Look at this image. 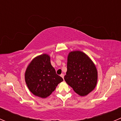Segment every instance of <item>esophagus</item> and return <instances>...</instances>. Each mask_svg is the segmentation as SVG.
<instances>
[{"label":"esophagus","mask_w":121,"mask_h":121,"mask_svg":"<svg viewBox=\"0 0 121 121\" xmlns=\"http://www.w3.org/2000/svg\"><path fill=\"white\" fill-rule=\"evenodd\" d=\"M60 76L61 77L63 78H64V74H61V75H60Z\"/></svg>","instance_id":"1"}]
</instances>
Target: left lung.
Listing matches in <instances>:
<instances>
[{
  "label": "left lung",
  "instance_id": "left-lung-1",
  "mask_svg": "<svg viewBox=\"0 0 121 121\" xmlns=\"http://www.w3.org/2000/svg\"><path fill=\"white\" fill-rule=\"evenodd\" d=\"M64 80L77 94L84 97L93 91L98 80V71L91 58L81 51L69 52Z\"/></svg>",
  "mask_w": 121,
  "mask_h": 121
}]
</instances>
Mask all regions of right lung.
I'll return each mask as SVG.
<instances>
[{
    "label": "right lung",
    "mask_w": 121,
    "mask_h": 121,
    "mask_svg": "<svg viewBox=\"0 0 121 121\" xmlns=\"http://www.w3.org/2000/svg\"><path fill=\"white\" fill-rule=\"evenodd\" d=\"M24 78L30 92L41 98L52 94L57 85L63 81L56 74L47 54L38 56L31 61L26 69Z\"/></svg>",
    "instance_id": "obj_1"
}]
</instances>
